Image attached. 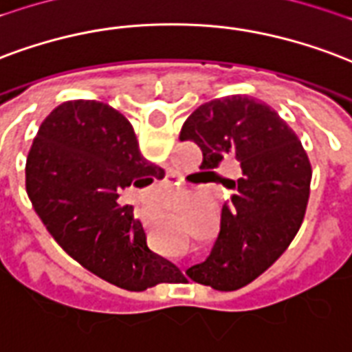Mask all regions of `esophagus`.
Masks as SVG:
<instances>
[{"mask_svg": "<svg viewBox=\"0 0 352 352\" xmlns=\"http://www.w3.org/2000/svg\"><path fill=\"white\" fill-rule=\"evenodd\" d=\"M147 223H149V226H151V223H155V220H153V218H151V220H147Z\"/></svg>", "mask_w": 352, "mask_h": 352, "instance_id": "obj_1", "label": "esophagus"}]
</instances>
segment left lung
<instances>
[{"label": "left lung", "mask_w": 352, "mask_h": 352, "mask_svg": "<svg viewBox=\"0 0 352 352\" xmlns=\"http://www.w3.org/2000/svg\"><path fill=\"white\" fill-rule=\"evenodd\" d=\"M179 140L199 145L203 173H214L226 156L241 164L212 252L186 276L218 291L244 287L282 256L300 228L311 183L308 155L282 117L246 95L201 104ZM177 280L186 278L179 272Z\"/></svg>", "instance_id": "left-lung-1"}]
</instances>
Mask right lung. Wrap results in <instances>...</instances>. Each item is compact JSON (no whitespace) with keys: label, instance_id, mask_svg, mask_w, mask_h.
Wrapping results in <instances>:
<instances>
[{"label":"right lung","instance_id":"obj_1","mask_svg":"<svg viewBox=\"0 0 352 352\" xmlns=\"http://www.w3.org/2000/svg\"><path fill=\"white\" fill-rule=\"evenodd\" d=\"M164 169L145 160L129 119L96 100H69L46 117L25 162V190L56 242L82 267L129 291L179 282L175 265L147 246L126 186Z\"/></svg>","mask_w":352,"mask_h":352}]
</instances>
